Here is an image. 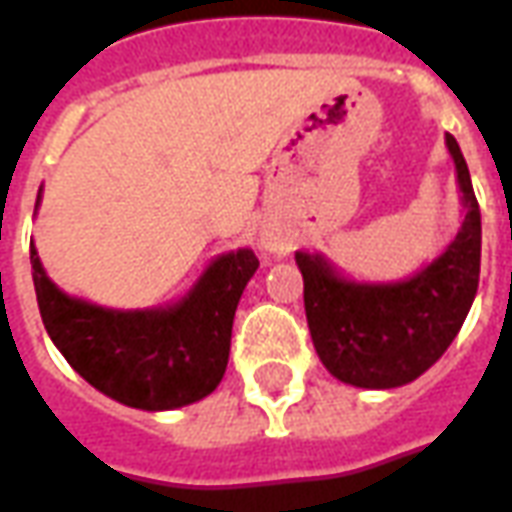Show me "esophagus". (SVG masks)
<instances>
[{
    "instance_id": "1",
    "label": "esophagus",
    "mask_w": 512,
    "mask_h": 512,
    "mask_svg": "<svg viewBox=\"0 0 512 512\" xmlns=\"http://www.w3.org/2000/svg\"><path fill=\"white\" fill-rule=\"evenodd\" d=\"M266 249H274V244H266Z\"/></svg>"
}]
</instances>
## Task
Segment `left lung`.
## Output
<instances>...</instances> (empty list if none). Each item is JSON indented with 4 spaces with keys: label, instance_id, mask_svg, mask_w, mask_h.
Returning <instances> with one entry per match:
<instances>
[{
    "label": "left lung",
    "instance_id": "1",
    "mask_svg": "<svg viewBox=\"0 0 512 512\" xmlns=\"http://www.w3.org/2000/svg\"><path fill=\"white\" fill-rule=\"evenodd\" d=\"M463 222L447 249L414 277L356 282L318 252H296L304 310L323 367L343 384L395 389L411 384L450 348L480 282V205L455 136L447 134Z\"/></svg>",
    "mask_w": 512,
    "mask_h": 512
}]
</instances>
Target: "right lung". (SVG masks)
Here are the masks:
<instances>
[{
	"label": "right lung",
	"mask_w": 512,
	"mask_h": 512,
	"mask_svg": "<svg viewBox=\"0 0 512 512\" xmlns=\"http://www.w3.org/2000/svg\"><path fill=\"white\" fill-rule=\"evenodd\" d=\"M29 263L51 343L87 384L142 411L189 406L219 386L238 301L260 266L252 249L224 252L175 304L109 310L57 288L35 244H29Z\"/></svg>",
	"instance_id": "1"
}]
</instances>
